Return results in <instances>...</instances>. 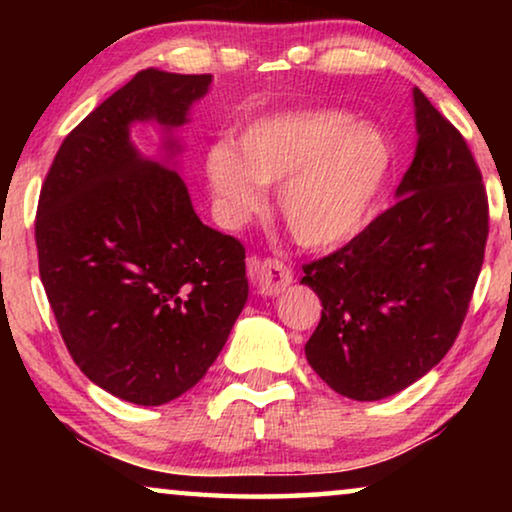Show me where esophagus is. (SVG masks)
I'll use <instances>...</instances> for the list:
<instances>
[{"instance_id":"1","label":"esophagus","mask_w":512,"mask_h":512,"mask_svg":"<svg viewBox=\"0 0 512 512\" xmlns=\"http://www.w3.org/2000/svg\"><path fill=\"white\" fill-rule=\"evenodd\" d=\"M293 282V272L286 263L277 261V258H268V261L258 263L256 270V286L261 296H279L286 291Z\"/></svg>"}]
</instances>
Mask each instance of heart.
Masks as SVG:
<instances>
[{
  "instance_id": "1",
  "label": "heart",
  "mask_w": 512,
  "mask_h": 512,
  "mask_svg": "<svg viewBox=\"0 0 512 512\" xmlns=\"http://www.w3.org/2000/svg\"><path fill=\"white\" fill-rule=\"evenodd\" d=\"M394 144L380 128L342 111L265 116L235 139L214 144L205 172L228 226L261 207L277 186V209L291 235L310 249L345 244L373 219L394 172Z\"/></svg>"
}]
</instances>
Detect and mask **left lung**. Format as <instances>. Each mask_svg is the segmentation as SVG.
I'll use <instances>...</instances> for the list:
<instances>
[{
    "mask_svg": "<svg viewBox=\"0 0 512 512\" xmlns=\"http://www.w3.org/2000/svg\"><path fill=\"white\" fill-rule=\"evenodd\" d=\"M417 149L398 202L331 256L303 265L321 321L307 363L340 396L380 401L450 352L478 282L487 193L459 130L412 90Z\"/></svg>",
    "mask_w": 512,
    "mask_h": 512,
    "instance_id": "left-lung-1",
    "label": "left lung"
}]
</instances>
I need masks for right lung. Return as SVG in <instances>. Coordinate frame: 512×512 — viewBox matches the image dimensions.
<instances>
[{"label":"right lung","instance_id":"1","mask_svg":"<svg viewBox=\"0 0 512 512\" xmlns=\"http://www.w3.org/2000/svg\"><path fill=\"white\" fill-rule=\"evenodd\" d=\"M212 74L142 69L65 137L39 195V275L81 373L111 396L163 405L195 387L249 296L244 247L205 226L172 132ZM132 122L164 128V158L131 144Z\"/></svg>","mask_w":512,"mask_h":512}]
</instances>
